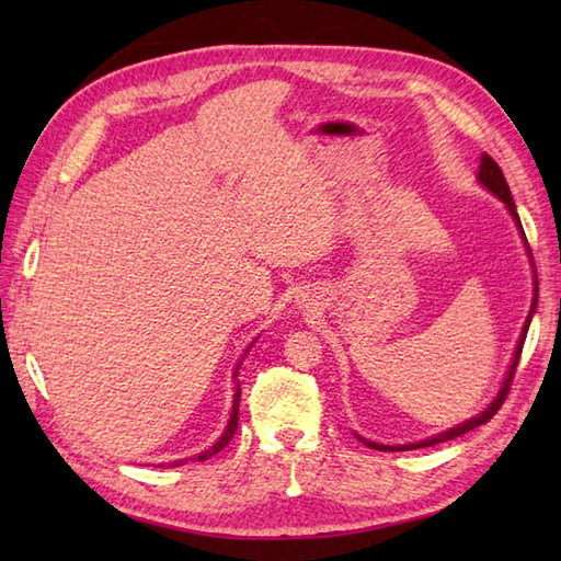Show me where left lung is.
Instances as JSON below:
<instances>
[{
    "label": "left lung",
    "instance_id": "left-lung-1",
    "mask_svg": "<svg viewBox=\"0 0 561 561\" xmlns=\"http://www.w3.org/2000/svg\"><path fill=\"white\" fill-rule=\"evenodd\" d=\"M478 181H480V185H482V187L490 190V193H492L494 197H499V199L504 202L506 209H508V214H511V217H514V221H516V226H518L520 238H523V245H526V250H528V257H530V267H533V287H535V289H533V304H530L528 318H526V323H523L520 337H518V342H516V352H514V356H511V364H508V371H506V376H504V380H502V388H499V392H496V396L492 398V402L486 404V408H484L480 414L470 416V420H465V422L456 424V426H453V428H446V432L434 434V436L422 438V440H414V444H392V446H388V444H376V440H368V438H364V436L356 434V438H359L362 444H366L368 448H374V450H414V448H426V446L444 444V440H450V438H456V436L468 434V432H472L474 426H480V424H486V422H490L492 416L496 414V410L502 408V404H504L506 396H508L511 380H514L516 366H518L520 352H523V342H526L528 328H530V320H533V316H535V308H538V274H535V262H533V253H530V248H528L526 233H523V226H520L518 211H516V202H514V197H511V190H508L506 178H504L502 169H499V165H496V161H494L492 157H486V153H482V159H480Z\"/></svg>",
    "mask_w": 561,
    "mask_h": 561
}]
</instances>
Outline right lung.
I'll use <instances>...</instances> for the list:
<instances>
[{
    "mask_svg": "<svg viewBox=\"0 0 561 561\" xmlns=\"http://www.w3.org/2000/svg\"><path fill=\"white\" fill-rule=\"evenodd\" d=\"M257 340V337H255ZM255 340L248 344L245 347V352H243V356L250 352V347H253L255 344ZM243 356H241V362H243ZM241 362H238V366L233 368V380H236V376H238V368H241ZM238 402H241V383H236V392H233V404H231V414H229V422H226V428H224V434L214 440V444L207 448V450H202V453H197V456H193V458H183V460H173V462H169L171 468H175V465H181V462H187V460H193V462H199V460H207V458H211V456H217V453L229 444V440L233 438V434H236V428H238ZM163 468V465H161Z\"/></svg>",
    "mask_w": 561,
    "mask_h": 561,
    "instance_id": "1",
    "label": "right lung"
}]
</instances>
